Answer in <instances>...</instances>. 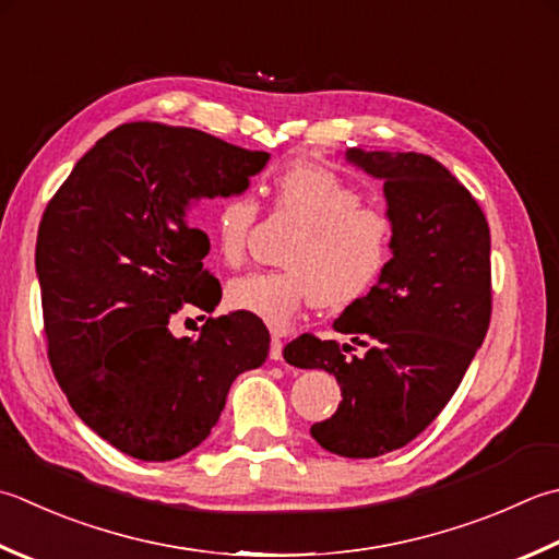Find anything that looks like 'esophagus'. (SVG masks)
<instances>
[{"instance_id": "1", "label": "esophagus", "mask_w": 559, "mask_h": 559, "mask_svg": "<svg viewBox=\"0 0 559 559\" xmlns=\"http://www.w3.org/2000/svg\"><path fill=\"white\" fill-rule=\"evenodd\" d=\"M269 356H271V360H281L283 358V342H281L278 334H273V338H271Z\"/></svg>"}]
</instances>
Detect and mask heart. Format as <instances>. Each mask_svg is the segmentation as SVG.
<instances>
[{
	"label": "heart",
	"mask_w": 559,
	"mask_h": 559,
	"mask_svg": "<svg viewBox=\"0 0 559 559\" xmlns=\"http://www.w3.org/2000/svg\"><path fill=\"white\" fill-rule=\"evenodd\" d=\"M276 211L300 225L283 271H249L227 283L225 300L273 330H286L308 305L344 310L373 293L395 254V223L376 205H364L356 186L320 164L298 162L273 181ZM259 215L251 193L215 203L211 235L227 264L245 259Z\"/></svg>",
	"instance_id": "1"
}]
</instances>
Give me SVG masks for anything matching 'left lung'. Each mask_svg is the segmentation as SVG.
I'll list each match as a JSON object with an SVG mask.
<instances>
[{
  "instance_id": "obj_1",
  "label": "left lung",
  "mask_w": 559,
  "mask_h": 559,
  "mask_svg": "<svg viewBox=\"0 0 559 559\" xmlns=\"http://www.w3.org/2000/svg\"><path fill=\"white\" fill-rule=\"evenodd\" d=\"M346 159L382 181L395 223L385 276L334 330L354 346L302 334L283 348L295 368H324L342 388L312 439L344 457H378L407 445L461 385L491 317L489 225L483 207L441 162L419 152H366Z\"/></svg>"
}]
</instances>
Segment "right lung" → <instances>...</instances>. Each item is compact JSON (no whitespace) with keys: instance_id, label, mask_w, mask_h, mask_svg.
<instances>
[{"instance_id":"obj_1","label":"right lung","mask_w":559,"mask_h":559,"mask_svg":"<svg viewBox=\"0 0 559 559\" xmlns=\"http://www.w3.org/2000/svg\"><path fill=\"white\" fill-rule=\"evenodd\" d=\"M193 128L150 120L106 133L52 195L36 273L52 373L92 431L138 461L193 451L221 419L229 385L269 356L249 312L207 317L177 338L183 305L213 312L223 290L203 269L211 242L195 205L242 193L266 167Z\"/></svg>"}]
</instances>
